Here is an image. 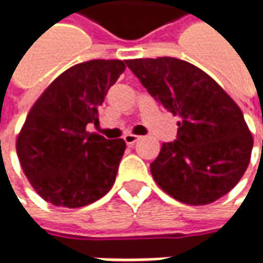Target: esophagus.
Segmentation results:
<instances>
[{
	"label": "esophagus",
	"mask_w": 263,
	"mask_h": 263,
	"mask_svg": "<svg viewBox=\"0 0 263 263\" xmlns=\"http://www.w3.org/2000/svg\"><path fill=\"white\" fill-rule=\"evenodd\" d=\"M139 139H140V137L136 136V135H126V136H124V142H126L127 145H135Z\"/></svg>",
	"instance_id": "34e87169"
}]
</instances>
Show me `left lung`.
Listing matches in <instances>:
<instances>
[{
	"mask_svg": "<svg viewBox=\"0 0 263 263\" xmlns=\"http://www.w3.org/2000/svg\"><path fill=\"white\" fill-rule=\"evenodd\" d=\"M149 95L181 120L151 164L164 192L187 205L215 202L240 181L253 139L238 105L196 66L171 57L127 60Z\"/></svg>",
	"mask_w": 263,
	"mask_h": 263,
	"instance_id": "1",
	"label": "left lung"
}]
</instances>
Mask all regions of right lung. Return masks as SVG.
Returning a JSON list of instances; mask_svg holds the SVG:
<instances>
[{
    "label": "right lung",
    "mask_w": 263,
    "mask_h": 263,
    "mask_svg": "<svg viewBox=\"0 0 263 263\" xmlns=\"http://www.w3.org/2000/svg\"><path fill=\"white\" fill-rule=\"evenodd\" d=\"M124 70L121 60L73 66L29 111L15 147L26 177L44 200L55 206H86L112 187L126 142L89 133L86 126L99 124V106Z\"/></svg>",
    "instance_id": "right-lung-1"
}]
</instances>
